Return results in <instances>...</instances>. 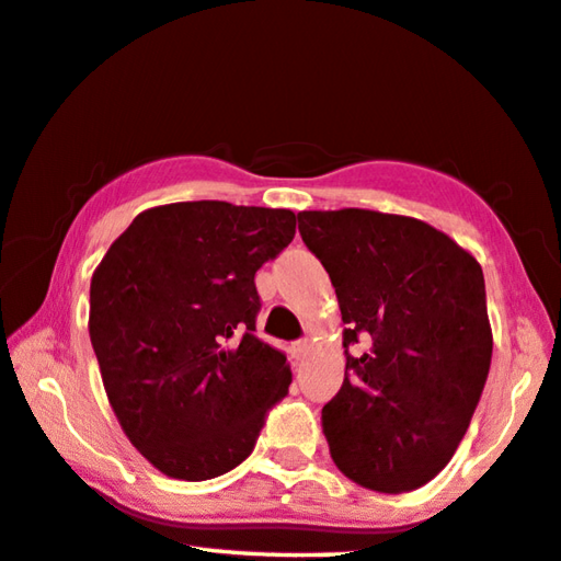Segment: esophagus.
<instances>
[{
    "instance_id": "34e87169",
    "label": "esophagus",
    "mask_w": 561,
    "mask_h": 561,
    "mask_svg": "<svg viewBox=\"0 0 561 561\" xmlns=\"http://www.w3.org/2000/svg\"><path fill=\"white\" fill-rule=\"evenodd\" d=\"M289 354H291V359H295V362H305L307 354H309V342L307 340L295 342L289 346Z\"/></svg>"
}]
</instances>
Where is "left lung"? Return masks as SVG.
I'll return each instance as SVG.
<instances>
[{
	"label": "left lung",
	"instance_id": "left-lung-1",
	"mask_svg": "<svg viewBox=\"0 0 561 561\" xmlns=\"http://www.w3.org/2000/svg\"><path fill=\"white\" fill-rule=\"evenodd\" d=\"M342 309L346 371L322 409L334 465L375 492H409L455 455L492 362L482 266L422 219L299 211ZM365 342V352L348 346Z\"/></svg>",
	"mask_w": 561,
	"mask_h": 561
}]
</instances>
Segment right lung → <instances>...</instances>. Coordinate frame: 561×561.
<instances>
[{
  "instance_id": "1",
  "label": "right lung",
  "mask_w": 561,
  "mask_h": 561,
  "mask_svg": "<svg viewBox=\"0 0 561 561\" xmlns=\"http://www.w3.org/2000/svg\"><path fill=\"white\" fill-rule=\"evenodd\" d=\"M297 232L289 209H145L92 274L89 336L127 439L159 472L204 482L254 449L287 394V354L254 336V274Z\"/></svg>"
}]
</instances>
